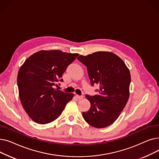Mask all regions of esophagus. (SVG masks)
<instances>
[{
    "instance_id": "1",
    "label": "esophagus",
    "mask_w": 159,
    "mask_h": 159,
    "mask_svg": "<svg viewBox=\"0 0 159 159\" xmlns=\"http://www.w3.org/2000/svg\"><path fill=\"white\" fill-rule=\"evenodd\" d=\"M76 97H77V98L79 100H81V99L83 98V96H82V95H77Z\"/></svg>"
}]
</instances>
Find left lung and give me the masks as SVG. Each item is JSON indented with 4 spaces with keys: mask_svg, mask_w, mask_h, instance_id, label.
<instances>
[{
    "mask_svg": "<svg viewBox=\"0 0 159 159\" xmlns=\"http://www.w3.org/2000/svg\"><path fill=\"white\" fill-rule=\"evenodd\" d=\"M77 59L87 67L92 86L98 84L97 95L86 97L91 107L82 116L86 122L96 128L112 124L124 110L129 96L131 75L124 62L109 52H97Z\"/></svg>",
    "mask_w": 159,
    "mask_h": 159,
    "instance_id": "left-lung-1",
    "label": "left lung"
}]
</instances>
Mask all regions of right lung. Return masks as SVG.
Here are the masks:
<instances>
[{
  "label": "right lung",
  "mask_w": 159,
  "mask_h": 159,
  "mask_svg": "<svg viewBox=\"0 0 159 159\" xmlns=\"http://www.w3.org/2000/svg\"><path fill=\"white\" fill-rule=\"evenodd\" d=\"M61 50H42L20 66L17 76L19 95L24 109L36 123L46 124L59 116L73 93L54 88L67 67L78 57Z\"/></svg>",
  "instance_id": "obj_1"
}]
</instances>
